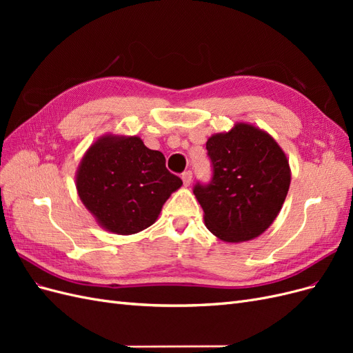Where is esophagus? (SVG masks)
Wrapping results in <instances>:
<instances>
[{
    "label": "esophagus",
    "mask_w": 353,
    "mask_h": 353,
    "mask_svg": "<svg viewBox=\"0 0 353 353\" xmlns=\"http://www.w3.org/2000/svg\"><path fill=\"white\" fill-rule=\"evenodd\" d=\"M183 183H184V185L185 187H188L190 184H191V179H193V172H191V170H185V172L183 174Z\"/></svg>",
    "instance_id": "obj_1"
}]
</instances>
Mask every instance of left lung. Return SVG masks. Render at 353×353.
<instances>
[{"mask_svg":"<svg viewBox=\"0 0 353 353\" xmlns=\"http://www.w3.org/2000/svg\"><path fill=\"white\" fill-rule=\"evenodd\" d=\"M206 148L212 183L194 187L206 228L225 243L259 237L279 216L290 187L284 150L272 135L248 122L213 134Z\"/></svg>","mask_w":353,"mask_h":353,"instance_id":"left-lung-1","label":"left lung"}]
</instances>
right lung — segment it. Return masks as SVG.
Masks as SVG:
<instances>
[{
  "instance_id": "right-lung-1",
  "label": "right lung",
  "mask_w": 353,
  "mask_h": 353,
  "mask_svg": "<svg viewBox=\"0 0 353 353\" xmlns=\"http://www.w3.org/2000/svg\"><path fill=\"white\" fill-rule=\"evenodd\" d=\"M165 156L137 135L104 134L82 156L74 175L78 196L101 228L119 236L156 222L183 181L166 169Z\"/></svg>"
}]
</instances>
